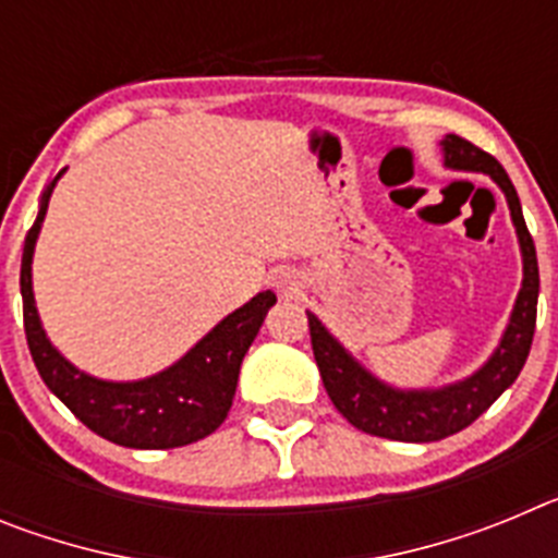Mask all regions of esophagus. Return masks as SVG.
I'll return each mask as SVG.
<instances>
[{"label":"esophagus","instance_id":"obj_1","mask_svg":"<svg viewBox=\"0 0 558 558\" xmlns=\"http://www.w3.org/2000/svg\"><path fill=\"white\" fill-rule=\"evenodd\" d=\"M276 288L282 290V293H295V290H299V284H295V279L290 274H279L276 276Z\"/></svg>","mask_w":558,"mask_h":558}]
</instances>
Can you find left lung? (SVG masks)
I'll return each mask as SVG.
<instances>
[{
    "instance_id": "8db88e82",
    "label": "left lung",
    "mask_w": 558,
    "mask_h": 558,
    "mask_svg": "<svg viewBox=\"0 0 558 558\" xmlns=\"http://www.w3.org/2000/svg\"><path fill=\"white\" fill-rule=\"evenodd\" d=\"M441 150H445L447 167L486 172L500 186L506 201H509L511 220H514L517 240H520L522 288L514 310H511L509 327L502 332L495 354L472 377L458 379L452 386L402 391V388L388 386L372 372H366L327 332V327L313 313H307L315 363H318V372H322L324 388H327L332 405L357 430L391 438V441H411V445L441 441V438L470 427L520 377L522 366L529 360L531 340H534L536 299H539V265H536L534 236H531L525 218H522L514 184L500 167V161L472 142L456 136V133H447L441 140Z\"/></svg>"
}]
</instances>
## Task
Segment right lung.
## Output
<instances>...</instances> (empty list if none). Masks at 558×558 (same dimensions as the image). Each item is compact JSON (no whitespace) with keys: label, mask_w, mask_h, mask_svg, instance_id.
<instances>
[{"label":"right lung","mask_w":558,"mask_h":558,"mask_svg":"<svg viewBox=\"0 0 558 558\" xmlns=\"http://www.w3.org/2000/svg\"><path fill=\"white\" fill-rule=\"evenodd\" d=\"M61 172L41 195V209L24 236L22 302L24 335L38 374L47 388L81 418L88 430L113 445L133 450H172L206 438L223 425L236 391L240 366L276 304L270 290L254 295L248 304L226 315L218 327L201 338L179 363L136 383H108L81 372L49 343L33 299V251L47 215L49 195Z\"/></svg>","instance_id":"right-lung-1"}]
</instances>
